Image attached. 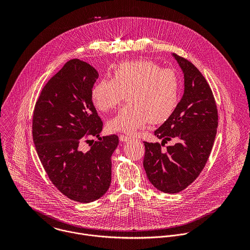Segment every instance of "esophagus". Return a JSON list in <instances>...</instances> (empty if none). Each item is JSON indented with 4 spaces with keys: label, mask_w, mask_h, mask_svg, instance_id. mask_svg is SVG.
Masks as SVG:
<instances>
[{
    "label": "esophagus",
    "mask_w": 250,
    "mask_h": 250,
    "mask_svg": "<svg viewBox=\"0 0 250 250\" xmlns=\"http://www.w3.org/2000/svg\"><path fill=\"white\" fill-rule=\"evenodd\" d=\"M132 138L130 137V136H125V135H120L119 136V140H120V142H128V141H130Z\"/></svg>",
    "instance_id": "obj_1"
}]
</instances>
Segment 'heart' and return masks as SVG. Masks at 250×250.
<instances>
[{
    "label": "heart",
    "mask_w": 250,
    "mask_h": 250,
    "mask_svg": "<svg viewBox=\"0 0 250 250\" xmlns=\"http://www.w3.org/2000/svg\"><path fill=\"white\" fill-rule=\"evenodd\" d=\"M177 75L151 61H134L118 64L112 79H102L91 91L93 104L101 111L113 109L124 100L128 105L107 122L110 131L134 133L148 122L166 121L178 105Z\"/></svg>",
    "instance_id": "1"
}]
</instances>
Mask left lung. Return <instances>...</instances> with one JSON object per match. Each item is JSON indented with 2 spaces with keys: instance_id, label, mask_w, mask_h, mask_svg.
I'll return each mask as SVG.
<instances>
[{
  "instance_id": "obj_1",
  "label": "left lung",
  "mask_w": 250,
  "mask_h": 250,
  "mask_svg": "<svg viewBox=\"0 0 250 250\" xmlns=\"http://www.w3.org/2000/svg\"><path fill=\"white\" fill-rule=\"evenodd\" d=\"M184 74V94L173 113L154 133L159 143H146L143 167L159 190L177 193L198 177L213 148L217 108L206 79L188 60L172 54ZM172 138L174 146L161 149Z\"/></svg>"
}]
</instances>
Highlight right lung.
<instances>
[{"label": "right lung", "instance_id": "1", "mask_svg": "<svg viewBox=\"0 0 250 250\" xmlns=\"http://www.w3.org/2000/svg\"><path fill=\"white\" fill-rule=\"evenodd\" d=\"M98 72L78 59L52 77L36 101L33 138L40 162L52 183L74 201L88 203L107 192L111 155L118 137H100L103 122L91 98ZM96 136L88 151L81 145ZM93 142V141H92Z\"/></svg>", "mask_w": 250, "mask_h": 250}]
</instances>
